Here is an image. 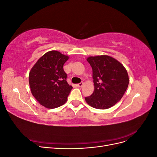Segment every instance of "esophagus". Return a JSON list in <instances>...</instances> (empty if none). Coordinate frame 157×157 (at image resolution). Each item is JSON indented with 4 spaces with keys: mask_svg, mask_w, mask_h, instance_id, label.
<instances>
[{
    "mask_svg": "<svg viewBox=\"0 0 157 157\" xmlns=\"http://www.w3.org/2000/svg\"><path fill=\"white\" fill-rule=\"evenodd\" d=\"M83 84H84V83L82 82H80V83L78 84H77V86H79V87H82V86H83Z\"/></svg>",
    "mask_w": 157,
    "mask_h": 157,
    "instance_id": "esophagus-1",
    "label": "esophagus"
}]
</instances>
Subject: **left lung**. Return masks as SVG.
<instances>
[{
  "label": "left lung",
  "instance_id": "1",
  "mask_svg": "<svg viewBox=\"0 0 157 157\" xmlns=\"http://www.w3.org/2000/svg\"><path fill=\"white\" fill-rule=\"evenodd\" d=\"M94 91L85 98L86 103L98 109H109L119 101L129 84L127 71L119 61L106 55L90 56Z\"/></svg>",
  "mask_w": 157,
  "mask_h": 157
}]
</instances>
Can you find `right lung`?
I'll use <instances>...</instances> for the list:
<instances>
[{"mask_svg":"<svg viewBox=\"0 0 157 157\" xmlns=\"http://www.w3.org/2000/svg\"><path fill=\"white\" fill-rule=\"evenodd\" d=\"M69 56L58 51L46 52L32 67L29 82L33 96L48 109L60 107L67 101L73 87L67 83L63 70Z\"/></svg>","mask_w":157,"mask_h":157,"instance_id":"1","label":"right lung"}]
</instances>
